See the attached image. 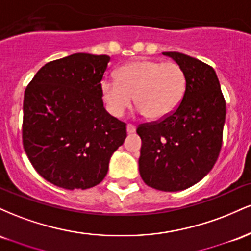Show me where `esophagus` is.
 <instances>
[{
    "mask_svg": "<svg viewBox=\"0 0 251 251\" xmlns=\"http://www.w3.org/2000/svg\"><path fill=\"white\" fill-rule=\"evenodd\" d=\"M126 129H127V133H134L135 126L133 125V124H127V126H126Z\"/></svg>",
    "mask_w": 251,
    "mask_h": 251,
    "instance_id": "1",
    "label": "esophagus"
}]
</instances>
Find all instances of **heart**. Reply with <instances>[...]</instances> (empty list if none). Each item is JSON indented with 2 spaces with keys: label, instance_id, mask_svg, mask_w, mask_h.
Listing matches in <instances>:
<instances>
[{
  "label": "heart",
  "instance_id": "1",
  "mask_svg": "<svg viewBox=\"0 0 251 251\" xmlns=\"http://www.w3.org/2000/svg\"><path fill=\"white\" fill-rule=\"evenodd\" d=\"M185 86V73L178 63L137 60L122 66L117 80H102L101 94L112 116L123 117L134 97L140 113L159 120L177 108Z\"/></svg>",
  "mask_w": 251,
  "mask_h": 251
}]
</instances>
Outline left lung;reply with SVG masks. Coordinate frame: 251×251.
I'll return each instance as SVG.
<instances>
[{
	"label": "left lung",
	"instance_id": "8db88e82",
	"mask_svg": "<svg viewBox=\"0 0 251 251\" xmlns=\"http://www.w3.org/2000/svg\"><path fill=\"white\" fill-rule=\"evenodd\" d=\"M183 68V99L168 117L140 124L139 172L144 183L160 191L185 190L214 168L226 122V100L214 68L185 54L165 51Z\"/></svg>",
	"mask_w": 251,
	"mask_h": 251
}]
</instances>
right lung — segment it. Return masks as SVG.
<instances>
[{
    "mask_svg": "<svg viewBox=\"0 0 251 251\" xmlns=\"http://www.w3.org/2000/svg\"><path fill=\"white\" fill-rule=\"evenodd\" d=\"M109 60L87 53L54 60L25 91L24 149L37 174L60 188L98 185L127 135L126 124L103 107L101 80Z\"/></svg>",
    "mask_w": 251,
    "mask_h": 251,
    "instance_id": "1",
    "label": "right lung"
}]
</instances>
